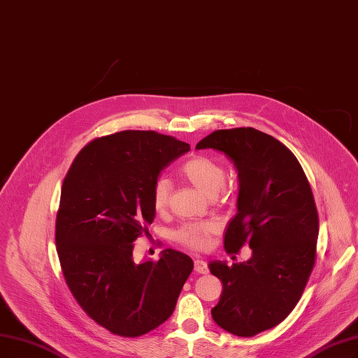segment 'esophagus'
I'll return each mask as SVG.
<instances>
[{"mask_svg":"<svg viewBox=\"0 0 358 358\" xmlns=\"http://www.w3.org/2000/svg\"><path fill=\"white\" fill-rule=\"evenodd\" d=\"M194 271H196L197 273L206 275V273L209 272L208 265H206V262H205V260H201V259H196V260H194Z\"/></svg>","mask_w":358,"mask_h":358,"instance_id":"obj_1","label":"esophagus"}]
</instances>
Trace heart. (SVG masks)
<instances>
[{"mask_svg": "<svg viewBox=\"0 0 358 358\" xmlns=\"http://www.w3.org/2000/svg\"><path fill=\"white\" fill-rule=\"evenodd\" d=\"M181 176L206 197H215L225 185V168L206 157H192L185 161L180 169ZM171 197V181L159 178L155 181L152 189V205L157 212L166 210ZM215 232V225L210 222H189L181 225L174 232V240L180 244L201 250L209 244V237Z\"/></svg>", "mask_w": 358, "mask_h": 358, "instance_id": "heart-1", "label": "heart"}]
</instances>
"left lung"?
Returning a JSON list of instances; mask_svg holds the SVG:
<instances>
[{
	"instance_id": "8db88e82",
	"label": "left lung",
	"mask_w": 358,
	"mask_h": 358,
	"mask_svg": "<svg viewBox=\"0 0 358 358\" xmlns=\"http://www.w3.org/2000/svg\"><path fill=\"white\" fill-rule=\"evenodd\" d=\"M196 149L222 152L238 173L237 213L224 247L252 248L247 262L213 260L222 294L212 308L217 326L237 336H255L281 323L299 303L313 271L319 236L315 197L294 153L275 137L252 127L216 130Z\"/></svg>"
}]
</instances>
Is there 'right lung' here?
Returning a JSON list of instances; mask_svg holds the SVG:
<instances>
[{"mask_svg":"<svg viewBox=\"0 0 358 358\" xmlns=\"http://www.w3.org/2000/svg\"><path fill=\"white\" fill-rule=\"evenodd\" d=\"M189 143L155 131L127 130L87 143L61 189L57 253L77 303L110 332L134 338L173 315L193 260L166 248L158 262L133 259L157 210L152 189Z\"/></svg>","mask_w":358,"mask_h":358,"instance_id":"add662e5","label":"right lung"}]
</instances>
